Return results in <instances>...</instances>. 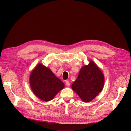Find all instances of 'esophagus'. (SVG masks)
Instances as JSON below:
<instances>
[{
	"label": "esophagus",
	"instance_id": "1",
	"mask_svg": "<svg viewBox=\"0 0 131 131\" xmlns=\"http://www.w3.org/2000/svg\"><path fill=\"white\" fill-rule=\"evenodd\" d=\"M65 83H66V85L67 86H69L70 85V83L69 81H65Z\"/></svg>",
	"mask_w": 131,
	"mask_h": 131
}]
</instances>
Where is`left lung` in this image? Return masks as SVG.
Here are the masks:
<instances>
[{
  "label": "left lung",
  "mask_w": 131,
  "mask_h": 131,
  "mask_svg": "<svg viewBox=\"0 0 131 131\" xmlns=\"http://www.w3.org/2000/svg\"><path fill=\"white\" fill-rule=\"evenodd\" d=\"M104 75L94 62L82 67L78 77L72 85V89L84 102L94 99L102 91L104 85Z\"/></svg>",
  "instance_id": "obj_1"
}]
</instances>
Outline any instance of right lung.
Masks as SVG:
<instances>
[{
	"instance_id": "1",
	"label": "right lung",
	"mask_w": 131,
	"mask_h": 131,
	"mask_svg": "<svg viewBox=\"0 0 131 131\" xmlns=\"http://www.w3.org/2000/svg\"><path fill=\"white\" fill-rule=\"evenodd\" d=\"M30 84L34 94L44 101L52 100L65 86L63 82L49 68L41 63L31 72Z\"/></svg>"
}]
</instances>
